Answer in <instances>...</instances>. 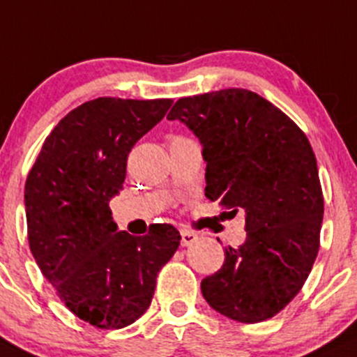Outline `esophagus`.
Here are the masks:
<instances>
[{"label": "esophagus", "mask_w": 357, "mask_h": 357, "mask_svg": "<svg viewBox=\"0 0 357 357\" xmlns=\"http://www.w3.org/2000/svg\"><path fill=\"white\" fill-rule=\"evenodd\" d=\"M197 239H198V236L195 234V232L188 231V229H183L181 231V245L183 246L193 245V243H197Z\"/></svg>", "instance_id": "1"}]
</instances>
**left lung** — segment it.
<instances>
[{
  "label": "left lung",
  "instance_id": "obj_1",
  "mask_svg": "<svg viewBox=\"0 0 357 357\" xmlns=\"http://www.w3.org/2000/svg\"><path fill=\"white\" fill-rule=\"evenodd\" d=\"M167 119L185 123L204 147L205 197L246 215V241L226 248L202 294L231 320H268L301 291L320 248L324 193L306 135L246 89L181 97Z\"/></svg>",
  "mask_w": 357,
  "mask_h": 357
}]
</instances>
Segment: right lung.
Returning a JSON list of instances; mask_svg holds the SVG:
<instances>
[{
    "label": "right lung",
    "mask_w": 357,
    "mask_h": 357,
    "mask_svg": "<svg viewBox=\"0 0 357 357\" xmlns=\"http://www.w3.org/2000/svg\"><path fill=\"white\" fill-rule=\"evenodd\" d=\"M171 104H82L54 126L25 181L30 251L65 306L97 328L128 327L147 311L157 273L181 241L171 224H153L145 236L118 231L109 208L131 149Z\"/></svg>",
    "instance_id": "right-lung-1"
}]
</instances>
